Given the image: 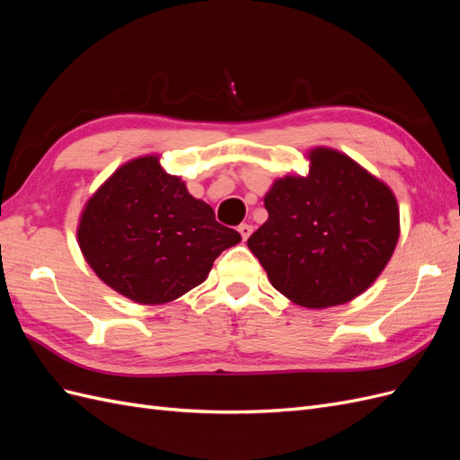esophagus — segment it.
I'll return each mask as SVG.
<instances>
[{
  "label": "esophagus",
  "instance_id": "1",
  "mask_svg": "<svg viewBox=\"0 0 460 460\" xmlns=\"http://www.w3.org/2000/svg\"><path fill=\"white\" fill-rule=\"evenodd\" d=\"M238 232L242 234V238H243V240H247L249 235L253 234V226H252V225H240V226H238Z\"/></svg>",
  "mask_w": 460,
  "mask_h": 460
}]
</instances>
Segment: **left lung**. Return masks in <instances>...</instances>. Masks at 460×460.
I'll use <instances>...</instances> for the list:
<instances>
[{"mask_svg": "<svg viewBox=\"0 0 460 460\" xmlns=\"http://www.w3.org/2000/svg\"><path fill=\"white\" fill-rule=\"evenodd\" d=\"M307 176L264 196L269 218L247 240L270 284L301 307L326 309L368 289L399 240V205L382 180L330 147L309 151Z\"/></svg>", "mask_w": 460, "mask_h": 460, "instance_id": "1", "label": "left lung"}]
</instances>
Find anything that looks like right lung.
I'll use <instances>...</instances> for the list:
<instances>
[{
  "instance_id": "1",
  "label": "right lung",
  "mask_w": 460,
  "mask_h": 460,
  "mask_svg": "<svg viewBox=\"0 0 460 460\" xmlns=\"http://www.w3.org/2000/svg\"><path fill=\"white\" fill-rule=\"evenodd\" d=\"M78 245L117 294L163 305L207 280L215 259L242 235L218 225L211 205L190 196L157 155L124 163L84 205Z\"/></svg>"
}]
</instances>
